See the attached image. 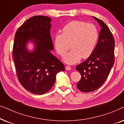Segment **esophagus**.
I'll return each instance as SVG.
<instances>
[{"label":"esophagus","instance_id":"obj_1","mask_svg":"<svg viewBox=\"0 0 124 124\" xmlns=\"http://www.w3.org/2000/svg\"><path fill=\"white\" fill-rule=\"evenodd\" d=\"M65 69H66V70H71V67L69 65H67L65 67Z\"/></svg>","mask_w":124,"mask_h":124}]
</instances>
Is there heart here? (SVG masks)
Here are the masks:
<instances>
[{"label": "heart", "instance_id": "1", "mask_svg": "<svg viewBox=\"0 0 124 124\" xmlns=\"http://www.w3.org/2000/svg\"><path fill=\"white\" fill-rule=\"evenodd\" d=\"M99 37L96 26L92 23L73 21L63 27L62 33L56 34L54 43L57 54L63 56L70 47L72 50L65 56L66 63L73 64L82 59H87L94 52Z\"/></svg>", "mask_w": 124, "mask_h": 124}]
</instances>
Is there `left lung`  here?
I'll return each instance as SVG.
<instances>
[{
  "mask_svg": "<svg viewBox=\"0 0 124 124\" xmlns=\"http://www.w3.org/2000/svg\"><path fill=\"white\" fill-rule=\"evenodd\" d=\"M94 18L101 28L97 45L92 55L76 67L81 75L77 88L85 93L95 91L103 85L115 62V40L112 34L104 22L95 17Z\"/></svg>",
  "mask_w": 124,
  "mask_h": 124,
  "instance_id": "8db88e82",
  "label": "left lung"
}]
</instances>
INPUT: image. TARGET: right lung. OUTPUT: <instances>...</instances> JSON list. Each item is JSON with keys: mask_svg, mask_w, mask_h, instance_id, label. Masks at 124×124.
<instances>
[{"mask_svg": "<svg viewBox=\"0 0 124 124\" xmlns=\"http://www.w3.org/2000/svg\"><path fill=\"white\" fill-rule=\"evenodd\" d=\"M51 19L35 16L26 20L15 34L13 57L18 79L26 90L41 95L48 91L55 82L57 73L65 70L64 65L51 53L54 46L50 29ZM33 41V52L26 44Z\"/></svg>", "mask_w": 124, "mask_h": 124, "instance_id": "right-lung-1", "label": "right lung"}]
</instances>
